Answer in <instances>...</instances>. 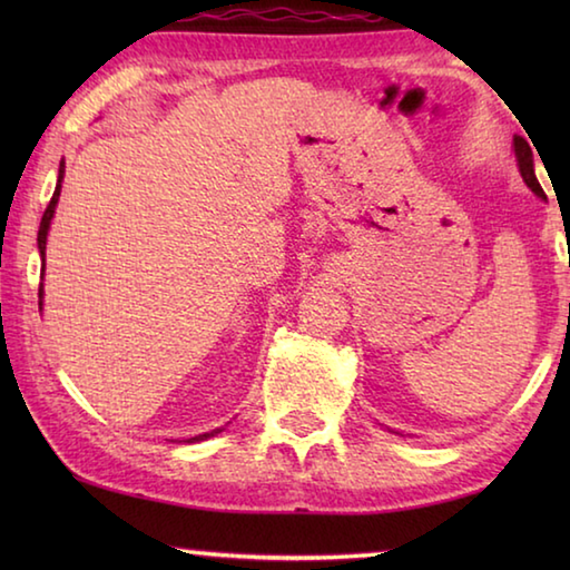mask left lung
Listing matches in <instances>:
<instances>
[{"instance_id": "1", "label": "left lung", "mask_w": 570, "mask_h": 570, "mask_svg": "<svg viewBox=\"0 0 570 570\" xmlns=\"http://www.w3.org/2000/svg\"><path fill=\"white\" fill-rule=\"evenodd\" d=\"M513 146H515V158H518L520 176H523V180L528 183L530 190H533L535 196L546 198V193H543V188H540V183H538V178H535V170H533V150H530L528 140H523V138H515V140H513Z\"/></svg>"}]
</instances>
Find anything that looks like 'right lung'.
<instances>
[{
  "instance_id": "obj_1",
  "label": "right lung",
  "mask_w": 570,
  "mask_h": 570,
  "mask_svg": "<svg viewBox=\"0 0 570 570\" xmlns=\"http://www.w3.org/2000/svg\"><path fill=\"white\" fill-rule=\"evenodd\" d=\"M62 166H60V180H57V186H55V193H52V200L50 204H47V208H45V216H42V224H40V234H37V246H40V256H42V262H45V246H47V230H50V220H52V216H55V206H57V198H60V188H62ZM40 298H42V288H40ZM42 306V304H40ZM220 430H210V432H204V435H196V438H190L188 442H200V440H208V438H214V435H218Z\"/></svg>"
}]
</instances>
